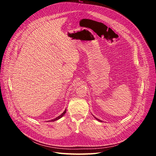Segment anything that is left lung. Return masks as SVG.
<instances>
[{
  "label": "left lung",
  "instance_id": "obj_1",
  "mask_svg": "<svg viewBox=\"0 0 156 156\" xmlns=\"http://www.w3.org/2000/svg\"><path fill=\"white\" fill-rule=\"evenodd\" d=\"M94 118H95V119H97V120H98V121H99V122H102V120H100V119H97V117H94Z\"/></svg>",
  "mask_w": 156,
  "mask_h": 156
}]
</instances>
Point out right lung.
I'll use <instances>...</instances> for the list:
<instances>
[{
	"mask_svg": "<svg viewBox=\"0 0 156 156\" xmlns=\"http://www.w3.org/2000/svg\"><path fill=\"white\" fill-rule=\"evenodd\" d=\"M66 111H67V109H65V111L59 115V116H58V117H57L56 118H55V119H52V120H48V122H54V121H56V120H58V119H61L63 115L65 114V113H66Z\"/></svg>",
	"mask_w": 156,
	"mask_h": 156,
	"instance_id": "add662e5",
	"label": "right lung"
}]
</instances>
